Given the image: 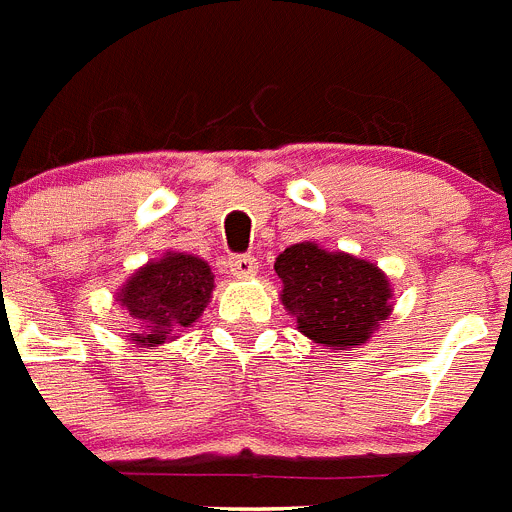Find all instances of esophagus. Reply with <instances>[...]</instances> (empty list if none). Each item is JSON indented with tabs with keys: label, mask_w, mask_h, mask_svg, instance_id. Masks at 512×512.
Instances as JSON below:
<instances>
[{
	"label": "esophagus",
	"mask_w": 512,
	"mask_h": 512,
	"mask_svg": "<svg viewBox=\"0 0 512 512\" xmlns=\"http://www.w3.org/2000/svg\"><path fill=\"white\" fill-rule=\"evenodd\" d=\"M229 270L237 278H250L257 273V257L255 255H231L229 257Z\"/></svg>",
	"instance_id": "esophagus-1"
}]
</instances>
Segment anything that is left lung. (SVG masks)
I'll list each match as a JSON object with an SVG mask.
<instances>
[{
	"instance_id": "1",
	"label": "left lung",
	"mask_w": 512,
	"mask_h": 512,
	"mask_svg": "<svg viewBox=\"0 0 512 512\" xmlns=\"http://www.w3.org/2000/svg\"><path fill=\"white\" fill-rule=\"evenodd\" d=\"M275 273L283 281V306L296 317L299 332L324 348L363 345L391 314L389 278L361 257L299 242L275 257Z\"/></svg>"
}]
</instances>
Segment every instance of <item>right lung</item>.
<instances>
[{"label":"right lung","instance_id":"obj_1","mask_svg":"<svg viewBox=\"0 0 512 512\" xmlns=\"http://www.w3.org/2000/svg\"><path fill=\"white\" fill-rule=\"evenodd\" d=\"M211 293L213 273L206 260L185 252H167L136 270L118 291V301L136 324L131 340L157 348L180 327H190L201 317Z\"/></svg>","mask_w":512,"mask_h":512}]
</instances>
